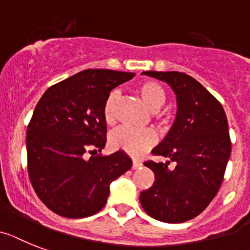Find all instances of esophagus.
Returning a JSON list of instances; mask_svg holds the SVG:
<instances>
[{"instance_id":"obj_1","label":"esophagus","mask_w":250,"mask_h":250,"mask_svg":"<svg viewBox=\"0 0 250 250\" xmlns=\"http://www.w3.org/2000/svg\"><path fill=\"white\" fill-rule=\"evenodd\" d=\"M142 165L141 161L138 160H133V163H132V169H137V167H140Z\"/></svg>"}]
</instances>
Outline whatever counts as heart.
<instances>
[{"instance_id": "obj_1", "label": "heart", "mask_w": 250, "mask_h": 250, "mask_svg": "<svg viewBox=\"0 0 250 250\" xmlns=\"http://www.w3.org/2000/svg\"><path fill=\"white\" fill-rule=\"evenodd\" d=\"M136 93L140 95L142 102L146 104V106L151 112L160 110L167 102L164 89L156 81H145V83H140L136 89ZM118 100L119 93L117 90H113L104 103L103 117L108 125L114 123ZM155 142H156V137L148 129L138 131V129L129 128V127H119L109 136L110 147L114 150L125 151V154L135 157L144 155L146 151H148L154 146Z\"/></svg>"}]
</instances>
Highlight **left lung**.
I'll return each mask as SVG.
<instances>
[{
  "label": "left lung",
  "instance_id": "1",
  "mask_svg": "<svg viewBox=\"0 0 250 250\" xmlns=\"http://www.w3.org/2000/svg\"><path fill=\"white\" fill-rule=\"evenodd\" d=\"M142 75L164 81L177 96V115L164 140L152 154L176 163L146 161L155 182L142 190V208L154 219L179 224L200 215L219 192L231 142L226 114L220 102L197 80L183 72L145 71Z\"/></svg>",
  "mask_w": 250,
  "mask_h": 250
}]
</instances>
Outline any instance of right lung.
<instances>
[{
	"label": "right lung",
	"mask_w": 250,
	"mask_h": 250,
	"mask_svg": "<svg viewBox=\"0 0 250 250\" xmlns=\"http://www.w3.org/2000/svg\"><path fill=\"white\" fill-rule=\"evenodd\" d=\"M133 76L83 70L50 86L38 102L26 129L28 173L38 197L57 215L83 219L99 212L110 183L131 169L125 151L100 152L106 142L104 103Z\"/></svg>",
	"instance_id": "obj_1"
}]
</instances>
